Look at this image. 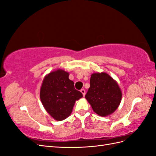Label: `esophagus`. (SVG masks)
Returning <instances> with one entry per match:
<instances>
[{
	"label": "esophagus",
	"mask_w": 156,
	"mask_h": 156,
	"mask_svg": "<svg viewBox=\"0 0 156 156\" xmlns=\"http://www.w3.org/2000/svg\"><path fill=\"white\" fill-rule=\"evenodd\" d=\"M80 91H81V92L82 93V94H83V96L84 97L85 94H86V91H85L84 89H81V90H80Z\"/></svg>",
	"instance_id": "1"
}]
</instances>
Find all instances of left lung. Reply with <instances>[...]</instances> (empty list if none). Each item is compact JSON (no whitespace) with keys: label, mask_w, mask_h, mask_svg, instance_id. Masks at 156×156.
<instances>
[{"label":"left lung","mask_w":156,"mask_h":156,"mask_svg":"<svg viewBox=\"0 0 156 156\" xmlns=\"http://www.w3.org/2000/svg\"><path fill=\"white\" fill-rule=\"evenodd\" d=\"M85 98L93 111L102 117L112 113L120 105L122 93L118 84L105 72L92 74Z\"/></svg>","instance_id":"1"}]
</instances>
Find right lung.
<instances>
[{
	"instance_id": "add662e5",
	"label": "right lung",
	"mask_w": 156,
	"mask_h": 156,
	"mask_svg": "<svg viewBox=\"0 0 156 156\" xmlns=\"http://www.w3.org/2000/svg\"><path fill=\"white\" fill-rule=\"evenodd\" d=\"M69 74L62 69L49 73L45 77L40 90V98L48 113L57 121L69 117L75 101L83 97L76 90Z\"/></svg>"
}]
</instances>
